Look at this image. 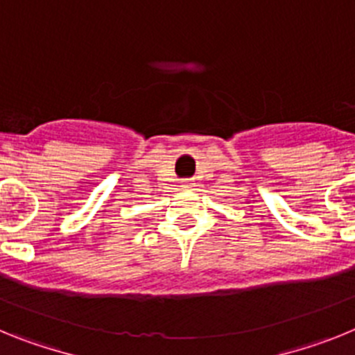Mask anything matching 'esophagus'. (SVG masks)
Returning a JSON list of instances; mask_svg holds the SVG:
<instances>
[{
    "instance_id": "34e87169",
    "label": "esophagus",
    "mask_w": 355,
    "mask_h": 355,
    "mask_svg": "<svg viewBox=\"0 0 355 355\" xmlns=\"http://www.w3.org/2000/svg\"><path fill=\"white\" fill-rule=\"evenodd\" d=\"M193 187V183L190 180H187V181H183V188H192Z\"/></svg>"
}]
</instances>
